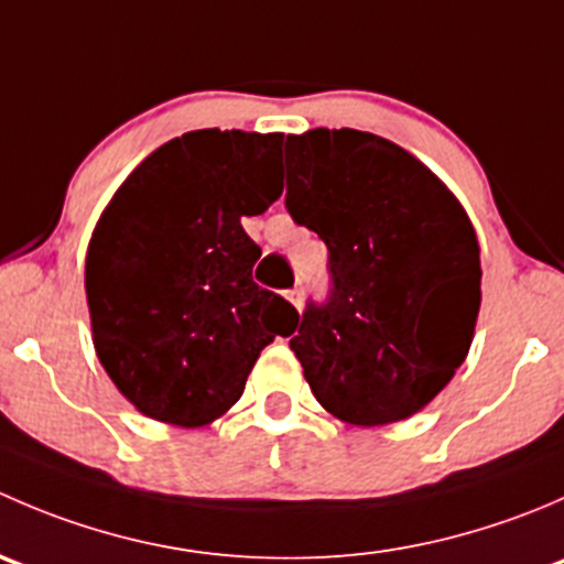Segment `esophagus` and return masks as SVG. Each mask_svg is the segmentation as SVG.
Here are the masks:
<instances>
[{"instance_id":"esophagus-1","label":"esophagus","mask_w":564,"mask_h":564,"mask_svg":"<svg viewBox=\"0 0 564 564\" xmlns=\"http://www.w3.org/2000/svg\"><path fill=\"white\" fill-rule=\"evenodd\" d=\"M286 300H289V303L294 305V308L300 311V303H303V292H300V289H289V292H286Z\"/></svg>"}]
</instances>
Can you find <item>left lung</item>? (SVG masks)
<instances>
[{
	"label": "left lung",
	"instance_id": "8db88e82",
	"mask_svg": "<svg viewBox=\"0 0 564 564\" xmlns=\"http://www.w3.org/2000/svg\"><path fill=\"white\" fill-rule=\"evenodd\" d=\"M286 209L327 246L329 292L289 340L316 401L351 425L420 412L469 351L480 248L451 191L382 135H286Z\"/></svg>",
	"mask_w": 564,
	"mask_h": 564
}]
</instances>
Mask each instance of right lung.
<instances>
[{
    "mask_svg": "<svg viewBox=\"0 0 564 564\" xmlns=\"http://www.w3.org/2000/svg\"><path fill=\"white\" fill-rule=\"evenodd\" d=\"M281 133L191 130L113 193L87 250L95 349L141 414L198 429L235 406L250 368L300 314L253 281L242 215L283 191Z\"/></svg>",
    "mask_w": 564,
    "mask_h": 564,
    "instance_id": "1",
    "label": "right lung"
}]
</instances>
